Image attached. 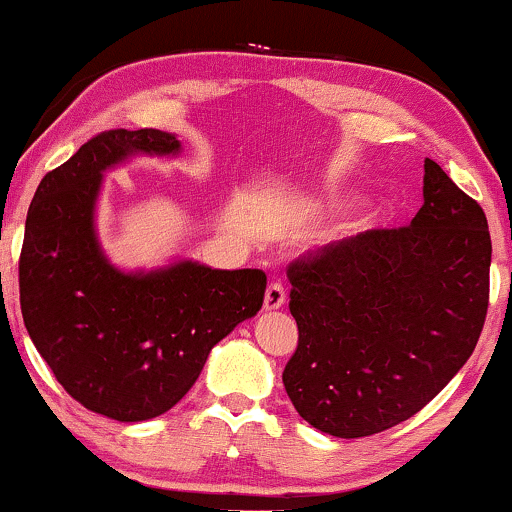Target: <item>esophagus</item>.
<instances>
[{
  "label": "esophagus",
  "mask_w": 512,
  "mask_h": 512,
  "mask_svg": "<svg viewBox=\"0 0 512 512\" xmlns=\"http://www.w3.org/2000/svg\"><path fill=\"white\" fill-rule=\"evenodd\" d=\"M284 303H286L284 286L277 284V282L270 284L268 291H265V298H263V310H268V312L279 310V307H282Z\"/></svg>",
  "instance_id": "obj_1"
}]
</instances>
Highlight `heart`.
Returning <instances> with one entry per match:
<instances>
[{"mask_svg": "<svg viewBox=\"0 0 512 512\" xmlns=\"http://www.w3.org/2000/svg\"><path fill=\"white\" fill-rule=\"evenodd\" d=\"M328 202H331V207H342L347 202V195H333Z\"/></svg>", "mask_w": 512, "mask_h": 512, "instance_id": "1", "label": "heart"}]
</instances>
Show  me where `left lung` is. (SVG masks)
Wrapping results in <instances>:
<instances>
[{
	"label": "left lung",
	"instance_id": "1",
	"mask_svg": "<svg viewBox=\"0 0 512 512\" xmlns=\"http://www.w3.org/2000/svg\"><path fill=\"white\" fill-rule=\"evenodd\" d=\"M487 216L431 158L408 228L368 230L289 268L298 347L284 389L335 438L417 415L464 368L487 317Z\"/></svg>",
	"mask_w": 512,
	"mask_h": 512
}]
</instances>
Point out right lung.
Returning <instances> with one entry per match:
<instances>
[{
  "label": "right lung",
  "instance_id": "obj_1",
  "mask_svg": "<svg viewBox=\"0 0 512 512\" xmlns=\"http://www.w3.org/2000/svg\"><path fill=\"white\" fill-rule=\"evenodd\" d=\"M179 158L177 135L109 130L48 172L34 193L20 254V310L53 375L88 410L146 422L174 408L209 352L263 305L265 272L193 258L125 270L104 251V174L132 158Z\"/></svg>",
  "mask_w": 512,
  "mask_h": 512
}]
</instances>
